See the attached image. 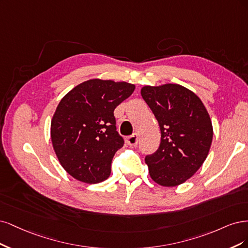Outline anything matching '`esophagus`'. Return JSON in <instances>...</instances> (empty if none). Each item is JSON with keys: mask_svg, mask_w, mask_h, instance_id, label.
<instances>
[{"mask_svg": "<svg viewBox=\"0 0 248 248\" xmlns=\"http://www.w3.org/2000/svg\"><path fill=\"white\" fill-rule=\"evenodd\" d=\"M138 141H139V139H138L137 134H133V135L129 136V137L125 138L126 144L130 145V146H136L138 144Z\"/></svg>", "mask_w": 248, "mask_h": 248, "instance_id": "obj_1", "label": "esophagus"}]
</instances>
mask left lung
Wrapping results in <instances>:
<instances>
[{
  "label": "left lung",
  "instance_id": "left-lung-1",
  "mask_svg": "<svg viewBox=\"0 0 248 248\" xmlns=\"http://www.w3.org/2000/svg\"><path fill=\"white\" fill-rule=\"evenodd\" d=\"M141 95L161 130L158 148L145 156L150 177L163 186H179L208 155L213 137L209 114L198 95L179 84L144 86Z\"/></svg>",
  "mask_w": 248,
  "mask_h": 248
}]
</instances>
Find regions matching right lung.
Returning <instances> with one entry per match:
<instances>
[{"label":"right lung","instance_id":"1","mask_svg":"<svg viewBox=\"0 0 248 248\" xmlns=\"http://www.w3.org/2000/svg\"><path fill=\"white\" fill-rule=\"evenodd\" d=\"M127 82L92 79L63 97L51 121V141L61 165L72 177L98 183L109 177L111 162L124 146L114 109L133 93Z\"/></svg>","mask_w":248,"mask_h":248}]
</instances>
